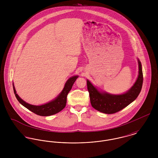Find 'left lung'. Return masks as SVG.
<instances>
[{
  "label": "left lung",
  "instance_id": "1",
  "mask_svg": "<svg viewBox=\"0 0 158 158\" xmlns=\"http://www.w3.org/2000/svg\"><path fill=\"white\" fill-rule=\"evenodd\" d=\"M139 74L135 83L130 89L122 94H111L98 90L89 80H87V87L89 93L90 103L96 110L105 114H114L127 107L135 101L140 92L143 83L142 64L137 59Z\"/></svg>",
  "mask_w": 158,
  "mask_h": 158
}]
</instances>
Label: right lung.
I'll return each mask as SVG.
<instances>
[{
	"label": "right lung",
	"instance_id": "right-lung-1",
	"mask_svg": "<svg viewBox=\"0 0 158 158\" xmlns=\"http://www.w3.org/2000/svg\"><path fill=\"white\" fill-rule=\"evenodd\" d=\"M78 77V75H74L69 78L66 82L64 87L61 93H60V94L52 101L42 105L36 106L31 105L23 100L16 93L14 83H13L14 93L18 102L31 112L41 116H50L60 112L65 108L66 105L68 93L71 90L73 83Z\"/></svg>",
	"mask_w": 158,
	"mask_h": 158
}]
</instances>
